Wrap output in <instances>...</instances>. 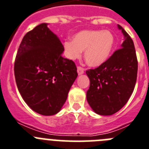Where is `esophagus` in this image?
<instances>
[{
	"label": "esophagus",
	"instance_id": "obj_1",
	"mask_svg": "<svg viewBox=\"0 0 149 149\" xmlns=\"http://www.w3.org/2000/svg\"><path fill=\"white\" fill-rule=\"evenodd\" d=\"M77 72H78V74L81 75V74H83V73H84V72H85V70H84V68H81V67H78Z\"/></svg>",
	"mask_w": 149,
	"mask_h": 149
}]
</instances>
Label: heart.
<instances>
[{
    "mask_svg": "<svg viewBox=\"0 0 149 149\" xmlns=\"http://www.w3.org/2000/svg\"><path fill=\"white\" fill-rule=\"evenodd\" d=\"M114 45V36L108 30H83L76 33L73 41L64 43L65 56L70 60L80 58L84 51V60L91 67L105 62Z\"/></svg>",
    "mask_w": 149,
    "mask_h": 149,
    "instance_id": "1",
    "label": "heart"
}]
</instances>
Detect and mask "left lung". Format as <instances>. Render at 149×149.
Wrapping results in <instances>:
<instances>
[{
	"label": "left lung",
	"instance_id": "1",
	"mask_svg": "<svg viewBox=\"0 0 149 149\" xmlns=\"http://www.w3.org/2000/svg\"><path fill=\"white\" fill-rule=\"evenodd\" d=\"M124 36L121 48L102 65L86 71L90 79L87 101L95 113L103 116L120 111L133 93L137 76V58L133 40L120 25Z\"/></svg>",
	"mask_w": 149,
	"mask_h": 149
}]
</instances>
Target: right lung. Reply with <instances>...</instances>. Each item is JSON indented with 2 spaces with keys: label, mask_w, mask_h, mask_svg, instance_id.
<instances>
[{
  "label": "right lung",
  "mask_w": 149,
  "mask_h": 149,
  "mask_svg": "<svg viewBox=\"0 0 149 149\" xmlns=\"http://www.w3.org/2000/svg\"><path fill=\"white\" fill-rule=\"evenodd\" d=\"M59 38L43 23L28 32L18 48L14 72L18 91L36 113L59 112L78 76L72 60L62 57Z\"/></svg>",
  "instance_id": "obj_1"
}]
</instances>
